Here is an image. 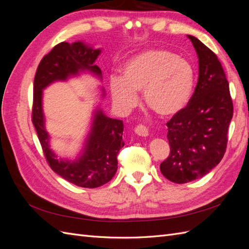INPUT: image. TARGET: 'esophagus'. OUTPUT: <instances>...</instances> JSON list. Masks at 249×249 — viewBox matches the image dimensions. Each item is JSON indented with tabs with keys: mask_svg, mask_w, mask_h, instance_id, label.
I'll return each instance as SVG.
<instances>
[{
	"mask_svg": "<svg viewBox=\"0 0 249 249\" xmlns=\"http://www.w3.org/2000/svg\"><path fill=\"white\" fill-rule=\"evenodd\" d=\"M135 133L139 135V136L146 137L148 135V130L144 124H138L136 127H135Z\"/></svg>",
	"mask_w": 249,
	"mask_h": 249,
	"instance_id": "34e87169",
	"label": "esophagus"
}]
</instances>
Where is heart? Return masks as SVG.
I'll use <instances>...</instances> for the list:
<instances>
[{
    "mask_svg": "<svg viewBox=\"0 0 249 249\" xmlns=\"http://www.w3.org/2000/svg\"><path fill=\"white\" fill-rule=\"evenodd\" d=\"M194 80V71L185 59L168 50L149 49L127 60L120 78L110 79L109 89L120 110L136 106V92L142 90L146 106L158 115L169 117L187 106Z\"/></svg>",
    "mask_w": 249,
    "mask_h": 249,
    "instance_id": "heart-1",
    "label": "heart"
}]
</instances>
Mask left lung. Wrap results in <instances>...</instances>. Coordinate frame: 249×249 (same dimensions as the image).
<instances>
[{
	"instance_id": "8db88e82",
	"label": "left lung",
	"mask_w": 249,
	"mask_h": 249,
	"mask_svg": "<svg viewBox=\"0 0 249 249\" xmlns=\"http://www.w3.org/2000/svg\"><path fill=\"white\" fill-rule=\"evenodd\" d=\"M188 38L198 56V81L187 106L166 124L170 153L160 165L162 175L177 184L202 178L219 164L233 112L220 61L196 37Z\"/></svg>"
}]
</instances>
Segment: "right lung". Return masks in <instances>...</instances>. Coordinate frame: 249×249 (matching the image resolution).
Masks as SVG:
<instances>
[{
	"mask_svg": "<svg viewBox=\"0 0 249 249\" xmlns=\"http://www.w3.org/2000/svg\"><path fill=\"white\" fill-rule=\"evenodd\" d=\"M101 50H94L78 41L61 42L44 56L37 67L34 79L32 123L50 165L64 179L83 188H97L107 184L117 170V155L124 143V123L106 116L97 109L83 153L74 161L57 159L50 149V136L44 127L42 90L51 83L65 81L80 71H88L100 78L102 71L94 64Z\"/></svg>",
	"mask_w": 249,
	"mask_h": 249,
	"instance_id": "right-lung-1",
	"label": "right lung"
}]
</instances>
